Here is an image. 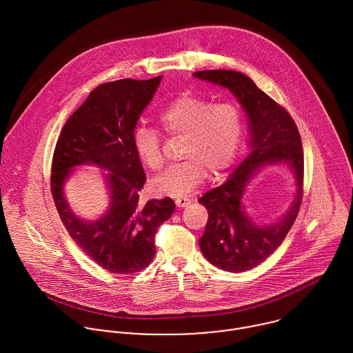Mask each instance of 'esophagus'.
<instances>
[{"mask_svg": "<svg viewBox=\"0 0 353 353\" xmlns=\"http://www.w3.org/2000/svg\"><path fill=\"white\" fill-rule=\"evenodd\" d=\"M190 200L189 199H186V197H178L176 200H175V203H176V206L178 208H185V206H188V205H190Z\"/></svg>", "mask_w": 353, "mask_h": 353, "instance_id": "34e87169", "label": "esophagus"}]
</instances>
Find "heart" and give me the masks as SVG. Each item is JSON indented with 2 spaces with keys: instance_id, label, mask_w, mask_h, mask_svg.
<instances>
[{
  "instance_id": "1",
  "label": "heart",
  "mask_w": 353,
  "mask_h": 353,
  "mask_svg": "<svg viewBox=\"0 0 353 353\" xmlns=\"http://www.w3.org/2000/svg\"><path fill=\"white\" fill-rule=\"evenodd\" d=\"M160 123L170 136L183 137V163L171 167L152 182L157 194L183 197L190 194L209 172L219 178L232 165L245 134V112L238 103L214 104L201 97L182 95L160 112ZM133 147L151 170L164 165L160 134L147 125L133 132Z\"/></svg>"
}]
</instances>
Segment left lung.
I'll list each match as a JSON object with an SVG mask.
<instances>
[{"label":"left lung","mask_w":353,"mask_h":353,"mask_svg":"<svg viewBox=\"0 0 353 353\" xmlns=\"http://www.w3.org/2000/svg\"><path fill=\"white\" fill-rule=\"evenodd\" d=\"M194 76L228 88L245 108L250 126V153L219 188L199 200L208 210L200 238L205 258L227 272L250 270L283 243L294 225L303 199V147L296 123L288 111L261 91L250 77L236 70H200ZM283 162L294 172L296 199L289 212L269 226H258L244 213V189L259 168Z\"/></svg>","instance_id":"1"}]
</instances>
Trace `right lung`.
Returning a JSON list of instances; mask_svg holds the SVG:
<instances>
[{
	"instance_id": "add662e5",
	"label": "right lung",
	"mask_w": 353,
	"mask_h": 353,
	"mask_svg": "<svg viewBox=\"0 0 353 353\" xmlns=\"http://www.w3.org/2000/svg\"><path fill=\"white\" fill-rule=\"evenodd\" d=\"M161 76L123 79L98 85L63 125L51 163V194L66 231L94 262L111 273L145 269L154 256V236L175 210L163 200L140 201L147 181L133 147L137 121L152 101ZM94 163L110 170L109 210L97 222L77 218L63 196V183L76 165Z\"/></svg>"
}]
</instances>
